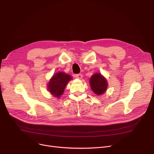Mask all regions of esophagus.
<instances>
[{
    "instance_id": "esophagus-1",
    "label": "esophagus",
    "mask_w": 154,
    "mask_h": 154,
    "mask_svg": "<svg viewBox=\"0 0 154 154\" xmlns=\"http://www.w3.org/2000/svg\"><path fill=\"white\" fill-rule=\"evenodd\" d=\"M75 77L79 79H82V75L81 74H76Z\"/></svg>"
}]
</instances>
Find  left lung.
<instances>
[{
  "mask_svg": "<svg viewBox=\"0 0 154 154\" xmlns=\"http://www.w3.org/2000/svg\"><path fill=\"white\" fill-rule=\"evenodd\" d=\"M90 85L91 89L97 95H100L106 92L108 84L107 80L101 74H95L90 79Z\"/></svg>",
  "mask_w": 154,
  "mask_h": 154,
  "instance_id": "left-lung-1",
  "label": "left lung"
}]
</instances>
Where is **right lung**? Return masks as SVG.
<instances>
[{
    "label": "right lung",
    "instance_id": "obj_1",
    "mask_svg": "<svg viewBox=\"0 0 154 154\" xmlns=\"http://www.w3.org/2000/svg\"><path fill=\"white\" fill-rule=\"evenodd\" d=\"M71 79V76L66 73L57 72L49 80L47 85L48 90L54 97L59 98L63 94L66 85Z\"/></svg>",
    "mask_w": 154,
    "mask_h": 154
}]
</instances>
